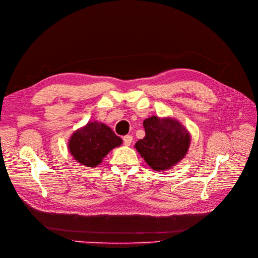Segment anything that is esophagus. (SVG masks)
Segmentation results:
<instances>
[{"mask_svg":"<svg viewBox=\"0 0 258 258\" xmlns=\"http://www.w3.org/2000/svg\"><path fill=\"white\" fill-rule=\"evenodd\" d=\"M122 141H124V144L126 146H130L131 143H132V137L131 136H125L124 138H122Z\"/></svg>","mask_w":258,"mask_h":258,"instance_id":"34e87169","label":"esophagus"}]
</instances>
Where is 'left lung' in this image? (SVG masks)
<instances>
[{
  "instance_id": "1",
  "label": "left lung",
  "mask_w": 258,
  "mask_h": 258,
  "mask_svg": "<svg viewBox=\"0 0 258 258\" xmlns=\"http://www.w3.org/2000/svg\"><path fill=\"white\" fill-rule=\"evenodd\" d=\"M146 136L136 144V149L153 170H167L185 157L190 146V133L171 117L151 116L143 122Z\"/></svg>"
}]
</instances>
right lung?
I'll return each mask as SVG.
<instances>
[{"mask_svg":"<svg viewBox=\"0 0 258 258\" xmlns=\"http://www.w3.org/2000/svg\"><path fill=\"white\" fill-rule=\"evenodd\" d=\"M122 144L119 137L103 122L89 121L73 132L68 149L76 161L86 167H96L115 147Z\"/></svg>","mask_w":258,"mask_h":258,"instance_id":"obj_1","label":"right lung"}]
</instances>
